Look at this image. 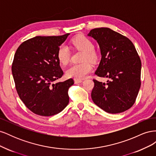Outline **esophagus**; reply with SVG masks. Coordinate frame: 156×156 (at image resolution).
Here are the masks:
<instances>
[{"label":"esophagus","instance_id":"obj_1","mask_svg":"<svg viewBox=\"0 0 156 156\" xmlns=\"http://www.w3.org/2000/svg\"><path fill=\"white\" fill-rule=\"evenodd\" d=\"M74 82L75 84H77V83H82L83 82V80L81 79H74Z\"/></svg>","mask_w":156,"mask_h":156}]
</instances>
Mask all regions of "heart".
I'll list each match as a JSON object with an SVG mask.
<instances>
[{
	"label": "heart",
	"mask_w": 156,
	"mask_h": 156,
	"mask_svg": "<svg viewBox=\"0 0 156 156\" xmlns=\"http://www.w3.org/2000/svg\"><path fill=\"white\" fill-rule=\"evenodd\" d=\"M75 48L83 51L84 54L83 60H88L94 62L98 60V54L94 50V45L91 40L84 36H78L72 41ZM57 58L59 62L64 65L68 64L70 58V51L68 47L64 44L61 45L58 49ZM92 69V65L87 61L80 64H74L70 66L66 70V75L69 77L77 79L85 78Z\"/></svg>",
	"instance_id": "obj_1"
}]
</instances>
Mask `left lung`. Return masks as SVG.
Returning a JSON list of instances; mask_svg holds the SVG:
<instances>
[{"label": "left lung", "instance_id": "8db88e82", "mask_svg": "<svg viewBox=\"0 0 156 156\" xmlns=\"http://www.w3.org/2000/svg\"><path fill=\"white\" fill-rule=\"evenodd\" d=\"M100 46L101 58L95 74L109 80H93L94 103L108 113L116 114L134 104L140 87L141 62L133 43L120 33L101 27L87 35Z\"/></svg>", "mask_w": 156, "mask_h": 156}]
</instances>
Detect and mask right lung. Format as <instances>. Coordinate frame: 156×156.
<instances>
[{
    "label": "right lung",
    "instance_id": "1",
    "mask_svg": "<svg viewBox=\"0 0 156 156\" xmlns=\"http://www.w3.org/2000/svg\"><path fill=\"white\" fill-rule=\"evenodd\" d=\"M69 34L34 37L23 42L14 55L12 72L18 95L36 115L53 116L68 104L73 80L55 82L64 74L57 52Z\"/></svg>",
    "mask_w": 156,
    "mask_h": 156
}]
</instances>
